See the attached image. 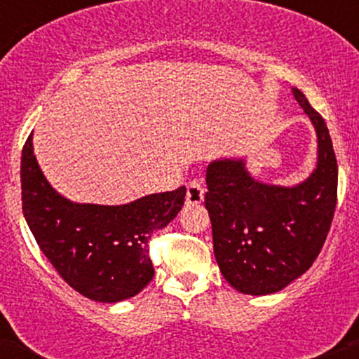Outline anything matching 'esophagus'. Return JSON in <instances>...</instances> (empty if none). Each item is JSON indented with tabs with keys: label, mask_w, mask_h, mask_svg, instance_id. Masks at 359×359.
Wrapping results in <instances>:
<instances>
[{
	"label": "esophagus",
	"mask_w": 359,
	"mask_h": 359,
	"mask_svg": "<svg viewBox=\"0 0 359 359\" xmlns=\"http://www.w3.org/2000/svg\"><path fill=\"white\" fill-rule=\"evenodd\" d=\"M204 199V186L203 180L194 179L187 184V196L186 203L187 204H201Z\"/></svg>",
	"instance_id": "obj_1"
}]
</instances>
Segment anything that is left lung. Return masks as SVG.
<instances>
[{
  "label": "left lung",
  "mask_w": 359,
  "mask_h": 359,
  "mask_svg": "<svg viewBox=\"0 0 359 359\" xmlns=\"http://www.w3.org/2000/svg\"><path fill=\"white\" fill-rule=\"evenodd\" d=\"M293 95L317 133V167L293 187L271 186L243 158L208 165L204 204L223 278L240 293L271 294L310 269L329 233L337 201V160L320 114L298 88Z\"/></svg>",
  "instance_id": "obj_1"
}]
</instances>
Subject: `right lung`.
<instances>
[{
  "label": "right lung",
  "mask_w": 359,
  "mask_h": 359,
  "mask_svg": "<svg viewBox=\"0 0 359 359\" xmlns=\"http://www.w3.org/2000/svg\"><path fill=\"white\" fill-rule=\"evenodd\" d=\"M22 210L35 242L59 276L90 300L135 297L155 276L148 242L186 201V187L121 206L71 203L50 187L34 155L32 135L20 165Z\"/></svg>",
  "instance_id": "add662e5"
}]
</instances>
